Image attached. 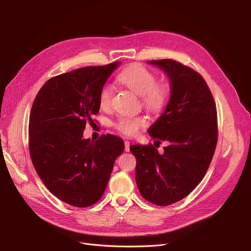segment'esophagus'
<instances>
[{"label": "esophagus", "mask_w": 251, "mask_h": 251, "mask_svg": "<svg viewBox=\"0 0 251 251\" xmlns=\"http://www.w3.org/2000/svg\"><path fill=\"white\" fill-rule=\"evenodd\" d=\"M125 150H126V151H130V141H127V140L125 141Z\"/></svg>", "instance_id": "1"}]
</instances>
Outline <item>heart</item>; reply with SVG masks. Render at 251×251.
I'll use <instances>...</instances> for the list:
<instances>
[{"instance_id": "1", "label": "heart", "mask_w": 251, "mask_h": 251, "mask_svg": "<svg viewBox=\"0 0 251 251\" xmlns=\"http://www.w3.org/2000/svg\"><path fill=\"white\" fill-rule=\"evenodd\" d=\"M118 79L134 93L142 96L143 104L151 111H160L168 100V87L163 83H156L155 75L142 66H134L126 69L119 74ZM111 97V87H102L100 93V104L101 108L109 107ZM144 125H146V119L142 117L120 115L114 124V126L126 135H135Z\"/></svg>"}]
</instances>
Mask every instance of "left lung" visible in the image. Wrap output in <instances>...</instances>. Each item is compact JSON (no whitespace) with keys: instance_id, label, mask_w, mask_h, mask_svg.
Returning <instances> with one entry per match:
<instances>
[{"instance_id":"left-lung-1","label":"left lung","mask_w":251,"mask_h":251,"mask_svg":"<svg viewBox=\"0 0 251 251\" xmlns=\"http://www.w3.org/2000/svg\"><path fill=\"white\" fill-rule=\"evenodd\" d=\"M168 76V104L148 133L168 142L162 154L153 144L130 147L136 158V183L144 199L168 206L191 194L214 156L218 123L214 97L201 75L172 59L149 60Z\"/></svg>"}]
</instances>
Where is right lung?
I'll list each match as a JSON object with an SVG mask.
<instances>
[{
	"label": "right lung",
	"instance_id": "1",
	"mask_svg": "<svg viewBox=\"0 0 251 251\" xmlns=\"http://www.w3.org/2000/svg\"><path fill=\"white\" fill-rule=\"evenodd\" d=\"M120 62L85 67L49 79L37 93L29 120L34 169L56 198L88 207L101 198L124 140L111 134L83 138L100 109V93Z\"/></svg>",
	"mask_w": 251,
	"mask_h": 251
}]
</instances>
